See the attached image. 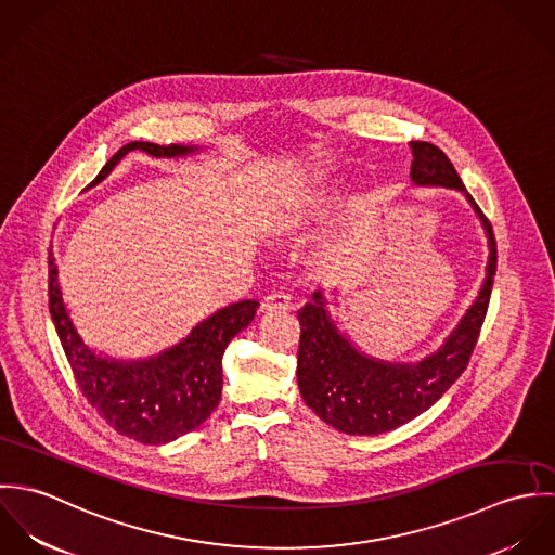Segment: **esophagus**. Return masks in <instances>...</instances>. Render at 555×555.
Returning a JSON list of instances; mask_svg holds the SVG:
<instances>
[{"mask_svg":"<svg viewBox=\"0 0 555 555\" xmlns=\"http://www.w3.org/2000/svg\"><path fill=\"white\" fill-rule=\"evenodd\" d=\"M291 310V297L284 291H275L271 295L264 297V301L260 304V312L262 314H271V312H286Z\"/></svg>","mask_w":555,"mask_h":555,"instance_id":"34e87169","label":"esophagus"}]
</instances>
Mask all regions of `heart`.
<instances>
[{"mask_svg":"<svg viewBox=\"0 0 555 555\" xmlns=\"http://www.w3.org/2000/svg\"><path fill=\"white\" fill-rule=\"evenodd\" d=\"M306 222V216L301 214V209H284L282 214H278L271 222V231L275 235H293L297 229H301V224Z\"/></svg>","mask_w":555,"mask_h":555,"instance_id":"obj_1","label":"heart"}]
</instances>
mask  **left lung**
<instances>
[{
  "instance_id": "8db88e82",
  "label": "left lung",
  "mask_w": 555,
  "mask_h": 555,
  "mask_svg": "<svg viewBox=\"0 0 555 555\" xmlns=\"http://www.w3.org/2000/svg\"><path fill=\"white\" fill-rule=\"evenodd\" d=\"M410 177L416 185H447L466 192L457 170L436 145L412 141ZM473 203L489 238V262L475 306L438 352L416 365L383 363L361 354L331 322L326 299L314 293L299 312L301 339L297 380L306 403L333 429L350 436H378L412 421L444 396L464 374L489 308L498 249L491 222Z\"/></svg>"
}]
</instances>
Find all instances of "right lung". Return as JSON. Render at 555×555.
Masks as SVG:
<instances>
[{
    "mask_svg": "<svg viewBox=\"0 0 555 555\" xmlns=\"http://www.w3.org/2000/svg\"><path fill=\"white\" fill-rule=\"evenodd\" d=\"M134 150L156 158L194 152V147L181 145L128 143L102 166L89 185L100 183ZM256 308L258 304L247 299L216 312L159 357L137 363L111 361L89 350L80 339L64 306L57 264L49 251V310L75 380L91 408L117 434L143 444H166L207 421L222 397V354L238 331L254 320Z\"/></svg>",
    "mask_w": 555,
    "mask_h": 555,
    "instance_id": "add662e5",
    "label": "right lung"
}]
</instances>
